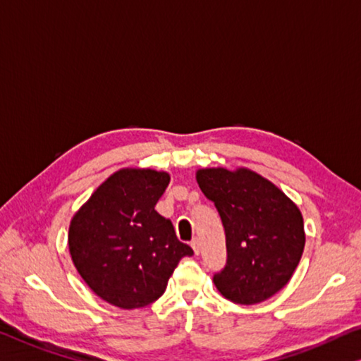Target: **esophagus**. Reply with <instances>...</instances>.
I'll return each mask as SVG.
<instances>
[{
  "label": "esophagus",
  "instance_id": "obj_1",
  "mask_svg": "<svg viewBox=\"0 0 361 361\" xmlns=\"http://www.w3.org/2000/svg\"><path fill=\"white\" fill-rule=\"evenodd\" d=\"M190 245L193 248V252H195V255H198L200 253V240H198V238H193Z\"/></svg>",
  "mask_w": 361,
  "mask_h": 361
}]
</instances>
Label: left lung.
<instances>
[{"label": "left lung", "mask_w": 361, "mask_h": 361, "mask_svg": "<svg viewBox=\"0 0 361 361\" xmlns=\"http://www.w3.org/2000/svg\"><path fill=\"white\" fill-rule=\"evenodd\" d=\"M197 182L223 221L227 258L213 282L227 300L253 305L279 292L305 247L298 208L269 180L247 169H200Z\"/></svg>", "instance_id": "obj_1"}]
</instances>
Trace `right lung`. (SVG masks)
Masks as SVG:
<instances>
[{"mask_svg":"<svg viewBox=\"0 0 361 361\" xmlns=\"http://www.w3.org/2000/svg\"><path fill=\"white\" fill-rule=\"evenodd\" d=\"M169 174L123 169L99 185L75 213L69 252L77 271L99 298L132 310L163 295L169 276L193 250L154 207Z\"/></svg>","mask_w":361,"mask_h":361,"instance_id":"right-lung-1","label":"right lung"}]
</instances>
